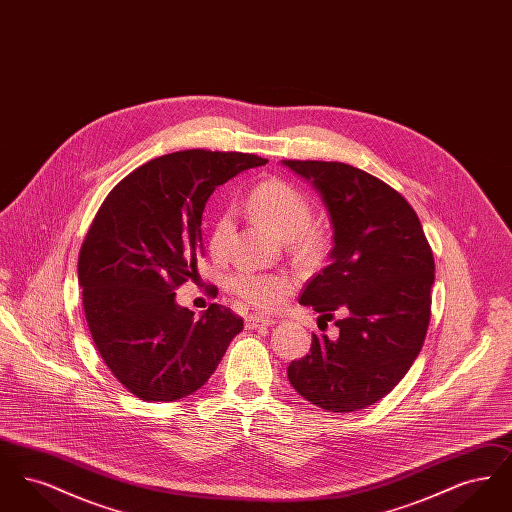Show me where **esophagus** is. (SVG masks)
Returning <instances> with one entry per match:
<instances>
[{"label": "esophagus", "mask_w": 512, "mask_h": 512, "mask_svg": "<svg viewBox=\"0 0 512 512\" xmlns=\"http://www.w3.org/2000/svg\"><path fill=\"white\" fill-rule=\"evenodd\" d=\"M276 320L270 317H263V315H249L245 317V328L247 330H257V328H263V326H272Z\"/></svg>", "instance_id": "esophagus-1"}]
</instances>
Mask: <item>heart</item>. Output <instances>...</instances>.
I'll return each mask as SVG.
<instances>
[{"label": "heart", "mask_w": 512, "mask_h": 512, "mask_svg": "<svg viewBox=\"0 0 512 512\" xmlns=\"http://www.w3.org/2000/svg\"><path fill=\"white\" fill-rule=\"evenodd\" d=\"M247 211L272 234L282 240H290L299 251L315 253L320 244L317 232L309 226L311 207L305 197L282 180H268L253 188L247 195ZM234 230V220L222 213L215 220L209 249L215 257H224ZM292 288V280L286 274H265L242 270L230 278V290L245 303L259 309H274L282 303Z\"/></svg>", "instance_id": "obj_1"}]
</instances>
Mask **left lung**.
<instances>
[{"label":"left lung","instance_id":"8db88e82","mask_svg":"<svg viewBox=\"0 0 512 512\" xmlns=\"http://www.w3.org/2000/svg\"><path fill=\"white\" fill-rule=\"evenodd\" d=\"M320 195L332 226L330 265L299 303L334 322L338 336L313 334L292 361L295 391L328 413H353L388 395L426 338L434 257L405 197L345 163L282 161Z\"/></svg>","mask_w":512,"mask_h":512}]
</instances>
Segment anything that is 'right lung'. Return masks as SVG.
Here are the masks:
<instances>
[{
    "label": "right lung",
    "mask_w": 512,
    "mask_h": 512,
    "mask_svg": "<svg viewBox=\"0 0 512 512\" xmlns=\"http://www.w3.org/2000/svg\"><path fill=\"white\" fill-rule=\"evenodd\" d=\"M267 163L249 153L176 151L130 172L99 207L78 257L82 305L101 359L136 397L192 395L244 330L219 303L194 318L174 290L197 272L207 199Z\"/></svg>",
    "instance_id": "right-lung-1"
}]
</instances>
